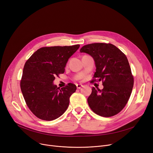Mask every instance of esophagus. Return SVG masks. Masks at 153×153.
I'll return each instance as SVG.
<instances>
[{
	"mask_svg": "<svg viewBox=\"0 0 153 153\" xmlns=\"http://www.w3.org/2000/svg\"><path fill=\"white\" fill-rule=\"evenodd\" d=\"M76 87L77 89H81L82 87V85L81 84H76Z\"/></svg>",
	"mask_w": 153,
	"mask_h": 153,
	"instance_id": "esophagus-1",
	"label": "esophagus"
}]
</instances>
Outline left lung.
Segmentation results:
<instances>
[{"label":"left lung","instance_id":"obj_1","mask_svg":"<svg viewBox=\"0 0 153 153\" xmlns=\"http://www.w3.org/2000/svg\"><path fill=\"white\" fill-rule=\"evenodd\" d=\"M94 59L96 70L91 82H102V89L92 88L88 102L92 111L102 117L113 116L127 104L134 85L127 57L115 45L93 43L80 50Z\"/></svg>","mask_w":153,"mask_h":153}]
</instances>
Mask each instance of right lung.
I'll return each mask as SVG.
<instances>
[{"label":"right lung","mask_w":153,"mask_h":153,"mask_svg":"<svg viewBox=\"0 0 153 153\" xmlns=\"http://www.w3.org/2000/svg\"><path fill=\"white\" fill-rule=\"evenodd\" d=\"M79 46L41 48L26 61L21 89L26 104L38 118L54 120L68 109L69 98L76 91V85L69 83L60 89L53 81L56 76L64 72L68 59Z\"/></svg>","instance_id":"obj_1"}]
</instances>
